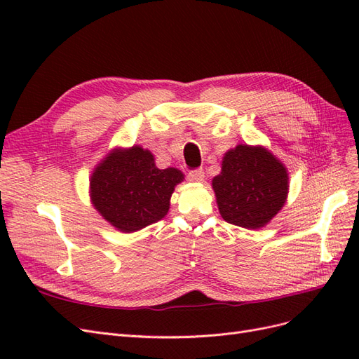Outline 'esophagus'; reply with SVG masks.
Masks as SVG:
<instances>
[{"instance_id":"1","label":"esophagus","mask_w":359,"mask_h":359,"mask_svg":"<svg viewBox=\"0 0 359 359\" xmlns=\"http://www.w3.org/2000/svg\"><path fill=\"white\" fill-rule=\"evenodd\" d=\"M203 170L202 169H194V170H190L189 172V175H187V178H189V181H191V182H201V181H203Z\"/></svg>"}]
</instances>
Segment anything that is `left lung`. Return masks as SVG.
I'll return each instance as SVG.
<instances>
[{
	"label": "left lung",
	"instance_id": "left-lung-1",
	"mask_svg": "<svg viewBox=\"0 0 359 359\" xmlns=\"http://www.w3.org/2000/svg\"><path fill=\"white\" fill-rule=\"evenodd\" d=\"M212 189L227 223L260 229L283 208L289 177L283 163L266 148L238 145L224 154Z\"/></svg>",
	"mask_w": 359,
	"mask_h": 359
}]
</instances>
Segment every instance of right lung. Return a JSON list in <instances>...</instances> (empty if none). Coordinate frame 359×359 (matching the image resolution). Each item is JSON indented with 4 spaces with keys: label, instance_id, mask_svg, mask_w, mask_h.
Segmentation results:
<instances>
[{
    "label": "right lung",
    "instance_id": "obj_1",
    "mask_svg": "<svg viewBox=\"0 0 359 359\" xmlns=\"http://www.w3.org/2000/svg\"><path fill=\"white\" fill-rule=\"evenodd\" d=\"M182 180L175 168L158 169L142 147L115 148L93 172L91 201L118 231L136 232L168 214L172 193Z\"/></svg>",
    "mask_w": 359,
    "mask_h": 359
}]
</instances>
